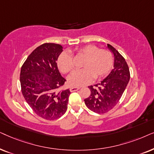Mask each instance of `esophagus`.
<instances>
[{"mask_svg": "<svg viewBox=\"0 0 154 154\" xmlns=\"http://www.w3.org/2000/svg\"><path fill=\"white\" fill-rule=\"evenodd\" d=\"M79 89H80V88L77 87H70V89H69V90H70L71 92H74V91H77V90H79Z\"/></svg>", "mask_w": 154, "mask_h": 154, "instance_id": "esophagus-1", "label": "esophagus"}]
</instances>
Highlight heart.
<instances>
[{
	"instance_id": "b5f03b06",
	"label": "heart",
	"mask_w": 154,
	"mask_h": 154,
	"mask_svg": "<svg viewBox=\"0 0 154 154\" xmlns=\"http://www.w3.org/2000/svg\"><path fill=\"white\" fill-rule=\"evenodd\" d=\"M78 56L83 57L82 69L75 71L68 77L72 86H84L92 79H99L109 73L113 65V58L109 51L99 49L94 45H87L76 51ZM57 66L63 73H68L74 68L72 58L68 52L64 51L57 59Z\"/></svg>"
}]
</instances>
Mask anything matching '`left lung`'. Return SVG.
Wrapping results in <instances>:
<instances>
[{"mask_svg": "<svg viewBox=\"0 0 154 154\" xmlns=\"http://www.w3.org/2000/svg\"><path fill=\"white\" fill-rule=\"evenodd\" d=\"M107 47L114 56L113 69L101 83L89 86L91 94L85 99L87 108L98 114L105 113L117 105L130 78L125 58L111 45L107 44Z\"/></svg>", "mask_w": 154, "mask_h": 154, "instance_id": "left-lung-1", "label": "left lung"}]
</instances>
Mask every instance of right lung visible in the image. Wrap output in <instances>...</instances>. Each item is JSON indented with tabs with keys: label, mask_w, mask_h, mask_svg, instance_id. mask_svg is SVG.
Here are the masks:
<instances>
[{
	"label": "right lung",
	"mask_w": 154,
	"mask_h": 154,
	"mask_svg": "<svg viewBox=\"0 0 154 154\" xmlns=\"http://www.w3.org/2000/svg\"><path fill=\"white\" fill-rule=\"evenodd\" d=\"M63 46L46 43L27 57L20 72L23 96L36 114L46 120L60 118L67 109L69 89L58 91L66 81L57 66Z\"/></svg>",
	"instance_id": "add662e5"
}]
</instances>
